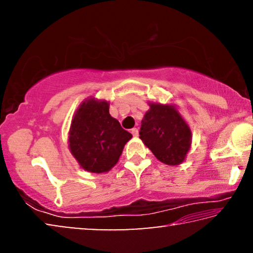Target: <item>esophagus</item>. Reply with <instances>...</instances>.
<instances>
[{
	"instance_id": "34e87169",
	"label": "esophagus",
	"mask_w": 253,
	"mask_h": 253,
	"mask_svg": "<svg viewBox=\"0 0 253 253\" xmlns=\"http://www.w3.org/2000/svg\"><path fill=\"white\" fill-rule=\"evenodd\" d=\"M131 134H132V136H134V137H137V136H138V129H137V128H132Z\"/></svg>"
}]
</instances>
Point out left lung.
<instances>
[{"instance_id": "8db88e82", "label": "left lung", "mask_w": 253, "mask_h": 253, "mask_svg": "<svg viewBox=\"0 0 253 253\" xmlns=\"http://www.w3.org/2000/svg\"><path fill=\"white\" fill-rule=\"evenodd\" d=\"M139 131V138L158 161L178 165L191 147L192 132L174 105L149 102Z\"/></svg>"}]
</instances>
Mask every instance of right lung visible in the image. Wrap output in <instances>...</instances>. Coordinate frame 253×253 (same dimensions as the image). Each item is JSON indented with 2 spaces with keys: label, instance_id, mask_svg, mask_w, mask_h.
I'll return each mask as SVG.
<instances>
[{
  "label": "right lung",
  "instance_id": "add662e5",
  "mask_svg": "<svg viewBox=\"0 0 253 253\" xmlns=\"http://www.w3.org/2000/svg\"><path fill=\"white\" fill-rule=\"evenodd\" d=\"M131 134L110 116L109 104L89 98L79 106L72 117L69 149L84 170L108 172L121 157Z\"/></svg>",
  "mask_w": 253,
  "mask_h": 253
}]
</instances>
